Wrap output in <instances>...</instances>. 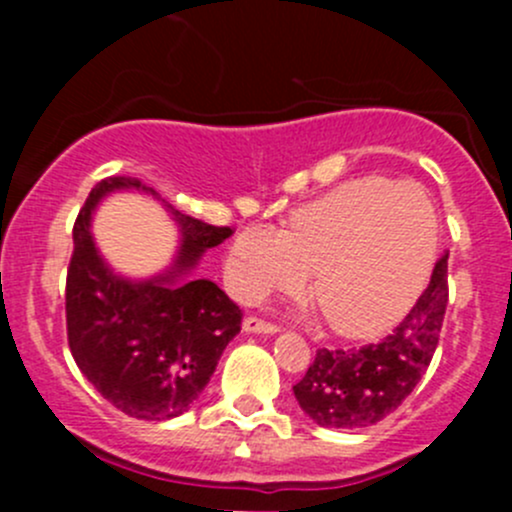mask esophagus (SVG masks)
Returning a JSON list of instances; mask_svg holds the SVG:
<instances>
[{"mask_svg": "<svg viewBox=\"0 0 512 512\" xmlns=\"http://www.w3.org/2000/svg\"><path fill=\"white\" fill-rule=\"evenodd\" d=\"M242 329H245V332H252V334H275V332H280V327H277L275 322H267V319L255 317V314L245 317V322H242Z\"/></svg>", "mask_w": 512, "mask_h": 512, "instance_id": "1", "label": "esophagus"}]
</instances>
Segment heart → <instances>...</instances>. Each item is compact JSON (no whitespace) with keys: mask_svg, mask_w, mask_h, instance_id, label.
I'll use <instances>...</instances> for the list:
<instances>
[{"mask_svg":"<svg viewBox=\"0 0 512 512\" xmlns=\"http://www.w3.org/2000/svg\"><path fill=\"white\" fill-rule=\"evenodd\" d=\"M436 210L421 188L386 178L339 185L294 210L287 230L250 225L225 260L245 302L302 287L314 270L319 312L347 337H371L414 304L436 257Z\"/></svg>","mask_w":512,"mask_h":512,"instance_id":"b5f03b06","label":"heart"}]
</instances>
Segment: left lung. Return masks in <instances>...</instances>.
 <instances>
[{"mask_svg":"<svg viewBox=\"0 0 512 512\" xmlns=\"http://www.w3.org/2000/svg\"><path fill=\"white\" fill-rule=\"evenodd\" d=\"M448 304V255L433 267L421 297L381 342L317 349L292 386L302 411L327 428H364L401 406L431 364Z\"/></svg>","mask_w":512,"mask_h":512,"instance_id":"1","label":"left lung"}]
</instances>
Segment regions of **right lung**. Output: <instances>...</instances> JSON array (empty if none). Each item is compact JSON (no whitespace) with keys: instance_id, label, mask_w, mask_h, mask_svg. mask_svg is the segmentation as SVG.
<instances>
[{"instance_id":"obj_1","label":"right lung","mask_w":512,"mask_h":512,"mask_svg":"<svg viewBox=\"0 0 512 512\" xmlns=\"http://www.w3.org/2000/svg\"><path fill=\"white\" fill-rule=\"evenodd\" d=\"M123 188L158 198L141 180L121 175L91 190L74 223L66 334L76 366L103 399L133 418L165 421L203 394L220 354L240 332L242 309L215 282L188 277L203 252L232 230L165 205L183 235L173 267L153 280H123L101 260L89 230L103 195Z\"/></svg>"}]
</instances>
